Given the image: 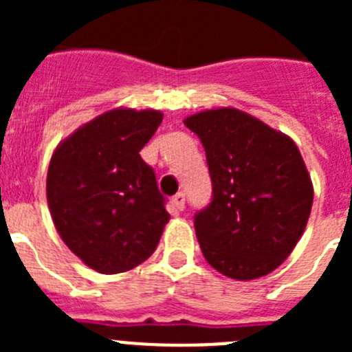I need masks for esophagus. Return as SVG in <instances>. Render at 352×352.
<instances>
[{"label": "esophagus", "mask_w": 352, "mask_h": 352, "mask_svg": "<svg viewBox=\"0 0 352 352\" xmlns=\"http://www.w3.org/2000/svg\"><path fill=\"white\" fill-rule=\"evenodd\" d=\"M173 203L174 206H176V210L183 211V208H185V194H183V192H178V194L173 197Z\"/></svg>", "instance_id": "1"}]
</instances>
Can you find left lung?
Wrapping results in <instances>:
<instances>
[{
    "mask_svg": "<svg viewBox=\"0 0 352 352\" xmlns=\"http://www.w3.org/2000/svg\"><path fill=\"white\" fill-rule=\"evenodd\" d=\"M185 125L206 151L213 197L194 219L217 272L254 280L289 257L309 222L314 186L289 135L234 107L192 114Z\"/></svg>",
    "mask_w": 352,
    "mask_h": 352,
    "instance_id": "obj_1",
    "label": "left lung"
}]
</instances>
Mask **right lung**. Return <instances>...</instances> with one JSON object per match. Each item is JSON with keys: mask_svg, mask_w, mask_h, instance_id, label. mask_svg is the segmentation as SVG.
I'll list each match as a JSON object with an SVG mask.
<instances>
[{"mask_svg": "<svg viewBox=\"0 0 352 352\" xmlns=\"http://www.w3.org/2000/svg\"><path fill=\"white\" fill-rule=\"evenodd\" d=\"M162 118L153 109H113L79 126L52 153V222L95 272L113 275L144 263L169 222L153 169L139 155Z\"/></svg>", "mask_w": 352, "mask_h": 352, "instance_id": "right-lung-1", "label": "right lung"}]
</instances>
